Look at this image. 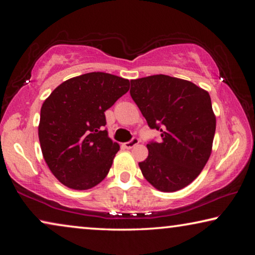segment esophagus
Segmentation results:
<instances>
[{
  "mask_svg": "<svg viewBox=\"0 0 255 255\" xmlns=\"http://www.w3.org/2000/svg\"><path fill=\"white\" fill-rule=\"evenodd\" d=\"M138 138H132V139L130 141H127V143L124 144V147L127 148V149H130L132 147H135V146L138 144Z\"/></svg>",
  "mask_w": 255,
  "mask_h": 255,
  "instance_id": "1",
  "label": "esophagus"
}]
</instances>
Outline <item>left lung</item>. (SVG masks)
<instances>
[{"label":"left lung","instance_id":"1","mask_svg":"<svg viewBox=\"0 0 255 255\" xmlns=\"http://www.w3.org/2000/svg\"><path fill=\"white\" fill-rule=\"evenodd\" d=\"M130 96L148 126L161 131L138 163L155 189L174 192L195 180L208 162L216 130L209 93L192 82L169 75L131 80Z\"/></svg>","mask_w":255,"mask_h":255}]
</instances>
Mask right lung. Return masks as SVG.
Listing matches in <instances>:
<instances>
[{"mask_svg":"<svg viewBox=\"0 0 255 255\" xmlns=\"http://www.w3.org/2000/svg\"><path fill=\"white\" fill-rule=\"evenodd\" d=\"M129 85L109 73H86L63 82L42 103L38 126L42 156L60 183L88 190L109 173L120 147L103 129L105 111Z\"/></svg>","mask_w":255,"mask_h":255,"instance_id":"add662e5","label":"right lung"}]
</instances>
